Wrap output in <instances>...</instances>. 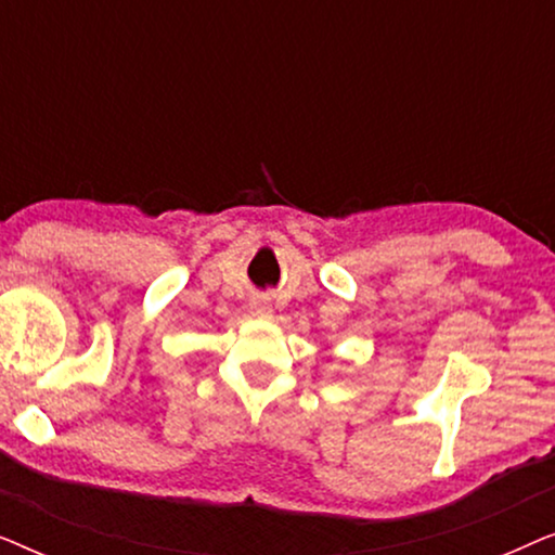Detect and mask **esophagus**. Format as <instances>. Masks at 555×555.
Returning <instances> with one entry per match:
<instances>
[{"label":"esophagus","mask_w":555,"mask_h":555,"mask_svg":"<svg viewBox=\"0 0 555 555\" xmlns=\"http://www.w3.org/2000/svg\"><path fill=\"white\" fill-rule=\"evenodd\" d=\"M249 310H253V313L260 315V318H268L270 315V306L264 300H253V306H249Z\"/></svg>","instance_id":"1"}]
</instances>
